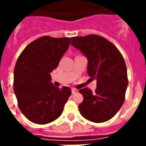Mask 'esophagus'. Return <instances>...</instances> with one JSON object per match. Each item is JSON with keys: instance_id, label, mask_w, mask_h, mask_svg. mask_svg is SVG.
Masks as SVG:
<instances>
[{"instance_id": "esophagus-1", "label": "esophagus", "mask_w": 146, "mask_h": 146, "mask_svg": "<svg viewBox=\"0 0 146 146\" xmlns=\"http://www.w3.org/2000/svg\"><path fill=\"white\" fill-rule=\"evenodd\" d=\"M78 92V90L76 89H72V93L73 94H75Z\"/></svg>"}]
</instances>
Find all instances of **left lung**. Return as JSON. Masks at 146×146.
Returning <instances> with one entry per match:
<instances>
[{"label": "left lung", "instance_id": "1", "mask_svg": "<svg viewBox=\"0 0 146 146\" xmlns=\"http://www.w3.org/2000/svg\"><path fill=\"white\" fill-rule=\"evenodd\" d=\"M71 44L88 59L87 73L97 81L96 92L80 90L83 101L79 105L86 120L103 123L110 120L122 107L128 86L124 59L118 49L104 38L96 35L70 38Z\"/></svg>", "mask_w": 146, "mask_h": 146}]
</instances>
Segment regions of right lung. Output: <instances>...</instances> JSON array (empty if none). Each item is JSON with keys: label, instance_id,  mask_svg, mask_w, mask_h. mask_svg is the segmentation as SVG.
<instances>
[{"label": "right lung", "instance_id": "obj_1", "mask_svg": "<svg viewBox=\"0 0 146 146\" xmlns=\"http://www.w3.org/2000/svg\"><path fill=\"white\" fill-rule=\"evenodd\" d=\"M70 44V38L44 36L31 42L19 55L13 72V90L20 111L31 122L49 123L63 112L71 89L53 86L50 73Z\"/></svg>", "mask_w": 146, "mask_h": 146}]
</instances>
